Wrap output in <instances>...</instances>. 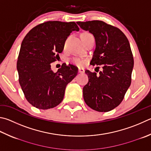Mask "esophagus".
<instances>
[{"label":"esophagus","mask_w":151,"mask_h":151,"mask_svg":"<svg viewBox=\"0 0 151 151\" xmlns=\"http://www.w3.org/2000/svg\"><path fill=\"white\" fill-rule=\"evenodd\" d=\"M78 73H84V68H78Z\"/></svg>","instance_id":"esophagus-1"}]
</instances>
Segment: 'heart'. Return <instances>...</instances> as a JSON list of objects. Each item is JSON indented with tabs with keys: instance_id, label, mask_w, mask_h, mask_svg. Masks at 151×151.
<instances>
[{
	"instance_id": "1",
	"label": "heart",
	"mask_w": 151,
	"mask_h": 151,
	"mask_svg": "<svg viewBox=\"0 0 151 151\" xmlns=\"http://www.w3.org/2000/svg\"><path fill=\"white\" fill-rule=\"evenodd\" d=\"M81 36L83 37H86V36H89V35H92L90 34L88 32H83L81 34ZM72 63L75 65H77L78 67H83L84 65V61L83 60H82L79 58H73L72 59Z\"/></svg>"
}]
</instances>
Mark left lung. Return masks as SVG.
<instances>
[{"label":"left lung","mask_w":151,"mask_h":151,"mask_svg":"<svg viewBox=\"0 0 151 151\" xmlns=\"http://www.w3.org/2000/svg\"><path fill=\"white\" fill-rule=\"evenodd\" d=\"M76 23L95 38L96 48L90 64L103 65L98 76L85 70L88 82L83 88L84 102L94 110L109 111L119 105L131 85L134 61L129 42L119 28L104 22Z\"/></svg>","instance_id":"8db88e82"}]
</instances>
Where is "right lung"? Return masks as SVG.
<instances>
[{
  "label": "right lung",
  "instance_id": "add662e5",
  "mask_svg": "<svg viewBox=\"0 0 151 151\" xmlns=\"http://www.w3.org/2000/svg\"><path fill=\"white\" fill-rule=\"evenodd\" d=\"M73 31H79L74 22L49 21L32 28L22 42L17 61L19 83L26 100L35 108L47 109L59 105L67 85L77 75L78 68L70 64L63 63L55 73L51 68Z\"/></svg>",
  "mask_w": 151,
  "mask_h": 151
}]
</instances>
